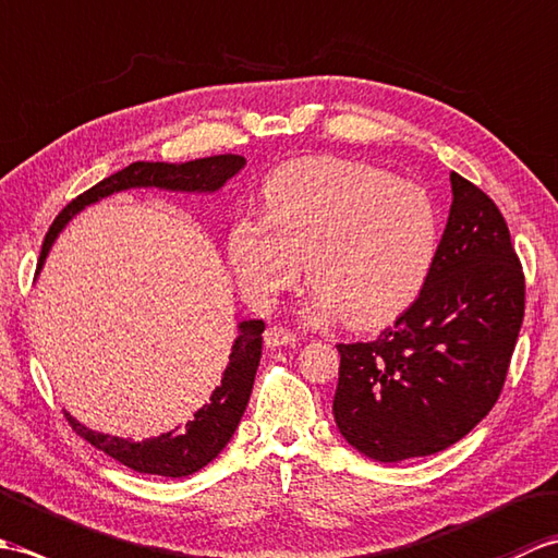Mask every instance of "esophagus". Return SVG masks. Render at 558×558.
Returning <instances> with one entry per match:
<instances>
[{"mask_svg":"<svg viewBox=\"0 0 558 558\" xmlns=\"http://www.w3.org/2000/svg\"><path fill=\"white\" fill-rule=\"evenodd\" d=\"M264 340L268 348H282V345H298L300 338L290 333V330L280 328V326H270L266 333H264Z\"/></svg>","mask_w":558,"mask_h":558,"instance_id":"esophagus-1","label":"esophagus"}]
</instances>
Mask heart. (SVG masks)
I'll return each instance as SVG.
<instances>
[{
  "mask_svg": "<svg viewBox=\"0 0 558 558\" xmlns=\"http://www.w3.org/2000/svg\"><path fill=\"white\" fill-rule=\"evenodd\" d=\"M264 216L230 225L228 258L242 292L266 306L306 276V314L386 326L420 298L438 252V210L417 182L348 158H300L272 170Z\"/></svg>",
  "mask_w": 558,
  "mask_h": 558,
  "instance_id": "obj_1",
  "label": "heart"
}]
</instances>
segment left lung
Here are the masks:
<instances>
[{"label": "left lung", "mask_w": 558, "mask_h": 558, "mask_svg": "<svg viewBox=\"0 0 558 558\" xmlns=\"http://www.w3.org/2000/svg\"><path fill=\"white\" fill-rule=\"evenodd\" d=\"M448 222L429 280L393 328L338 345L333 414L378 462L432 456L487 417L525 316V276L494 201L450 172Z\"/></svg>", "instance_id": "1"}]
</instances>
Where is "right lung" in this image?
<instances>
[{
	"mask_svg": "<svg viewBox=\"0 0 558 558\" xmlns=\"http://www.w3.org/2000/svg\"><path fill=\"white\" fill-rule=\"evenodd\" d=\"M246 165L242 156H213L198 158L182 165L172 162H132L129 168L105 177L102 182L90 186L88 192L76 196L66 208L54 218L50 232L45 234L38 272L45 264L47 254L57 240V234L66 228V222L90 204H98L100 198H108L117 192L126 189H165V192H184V194H213L218 192L225 182L240 172ZM240 336L234 338L230 352V364L222 372L220 386L213 390L210 400L204 408L194 412V420H189L184 426L146 438V441H132V438L110 436L102 432H93L86 424L71 417L66 420L81 438H86L90 446H96L102 453H108L122 465L132 468L144 475H160V477H186L194 475L201 468H206L210 460L220 456V450L228 446L236 424L246 410L248 396L254 388V376L260 362V345H264L266 324L260 318L242 322Z\"/></svg>",
	"mask_w": 558,
	"mask_h": 558,
	"instance_id": "1",
	"label": "right lung"
}]
</instances>
